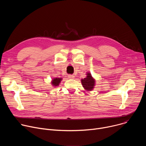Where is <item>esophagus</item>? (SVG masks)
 Here are the masks:
<instances>
[{"instance_id": "1", "label": "esophagus", "mask_w": 146, "mask_h": 146, "mask_svg": "<svg viewBox=\"0 0 146 146\" xmlns=\"http://www.w3.org/2000/svg\"><path fill=\"white\" fill-rule=\"evenodd\" d=\"M68 78H70V79H73V78H74V76L73 75H71V74H70V75H69V76H68Z\"/></svg>"}]
</instances>
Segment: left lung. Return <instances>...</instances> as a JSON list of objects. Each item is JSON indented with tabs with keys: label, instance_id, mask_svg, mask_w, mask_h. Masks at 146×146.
Returning a JSON list of instances; mask_svg holds the SVG:
<instances>
[{
	"label": "left lung",
	"instance_id": "obj_1",
	"mask_svg": "<svg viewBox=\"0 0 146 146\" xmlns=\"http://www.w3.org/2000/svg\"><path fill=\"white\" fill-rule=\"evenodd\" d=\"M82 85L86 90L91 91L93 88H94L95 80L92 77L90 73H87V76L86 78L81 80Z\"/></svg>",
	"mask_w": 146,
	"mask_h": 146
}]
</instances>
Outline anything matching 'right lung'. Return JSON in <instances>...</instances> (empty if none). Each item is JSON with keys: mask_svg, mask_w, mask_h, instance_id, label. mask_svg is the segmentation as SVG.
<instances>
[{"mask_svg": "<svg viewBox=\"0 0 146 146\" xmlns=\"http://www.w3.org/2000/svg\"><path fill=\"white\" fill-rule=\"evenodd\" d=\"M61 80H62L61 78H54V80H52V84L55 87L58 86Z\"/></svg>", "mask_w": 146, "mask_h": 146, "instance_id": "add662e5", "label": "right lung"}]
</instances>
